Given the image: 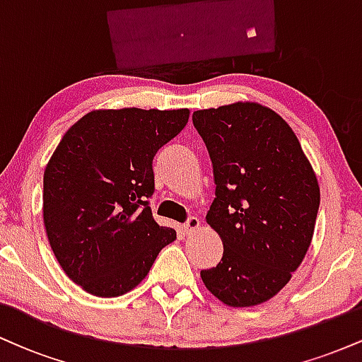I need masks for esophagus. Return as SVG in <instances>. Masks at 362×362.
Returning a JSON list of instances; mask_svg holds the SVG:
<instances>
[{
  "label": "esophagus",
  "mask_w": 362,
  "mask_h": 362,
  "mask_svg": "<svg viewBox=\"0 0 362 362\" xmlns=\"http://www.w3.org/2000/svg\"><path fill=\"white\" fill-rule=\"evenodd\" d=\"M199 226H201V221L192 216V218L187 219V223L182 224V231H184V235H192L195 230H199Z\"/></svg>",
  "instance_id": "1"
}]
</instances>
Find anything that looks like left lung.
I'll list each match as a JSON object with an SVG mask.
<instances>
[{
	"label": "left lung",
	"instance_id": "1",
	"mask_svg": "<svg viewBox=\"0 0 362 362\" xmlns=\"http://www.w3.org/2000/svg\"><path fill=\"white\" fill-rule=\"evenodd\" d=\"M216 184L206 221L223 259L202 282L235 308L276 296L301 265L320 206L315 170L289 124L257 102L194 112Z\"/></svg>",
	"mask_w": 362,
	"mask_h": 362
}]
</instances>
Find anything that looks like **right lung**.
Instances as JSON below:
<instances>
[{
	"instance_id": "add662e5",
	"label": "right lung",
	"mask_w": 362,
	"mask_h": 362,
	"mask_svg": "<svg viewBox=\"0 0 362 362\" xmlns=\"http://www.w3.org/2000/svg\"><path fill=\"white\" fill-rule=\"evenodd\" d=\"M189 109H98L66 131L44 170L49 243L73 282L98 298L129 293L177 231L153 219V158Z\"/></svg>"
}]
</instances>
